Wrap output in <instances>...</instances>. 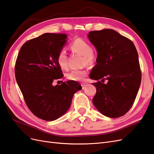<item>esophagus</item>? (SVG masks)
<instances>
[{"label": "esophagus", "instance_id": "34e87169", "mask_svg": "<svg viewBox=\"0 0 154 154\" xmlns=\"http://www.w3.org/2000/svg\"><path fill=\"white\" fill-rule=\"evenodd\" d=\"M81 85H82V89H85V88H86V86H87V84L83 83V84H81Z\"/></svg>", "mask_w": 154, "mask_h": 154}]
</instances>
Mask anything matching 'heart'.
I'll return each instance as SVG.
<instances>
[{"label": "heart", "mask_w": 154, "mask_h": 154, "mask_svg": "<svg viewBox=\"0 0 154 154\" xmlns=\"http://www.w3.org/2000/svg\"><path fill=\"white\" fill-rule=\"evenodd\" d=\"M70 48L75 53L83 55V63L84 65L93 66L97 61V55L93 50L90 44L84 39L78 38L70 44ZM57 63L60 68L66 70L68 68L67 55L65 50H61L59 51L57 56ZM88 70L86 69L74 70L67 74V79L72 81H82L87 76Z\"/></svg>", "instance_id": "b5f03b06"}]
</instances>
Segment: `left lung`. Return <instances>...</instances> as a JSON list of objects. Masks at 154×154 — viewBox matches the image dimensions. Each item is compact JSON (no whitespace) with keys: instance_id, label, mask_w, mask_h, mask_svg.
Returning a JSON list of instances; mask_svg holds the SVG:
<instances>
[{"instance_id":"obj_1","label":"left lung","mask_w":154,"mask_h":154,"mask_svg":"<svg viewBox=\"0 0 154 154\" xmlns=\"http://www.w3.org/2000/svg\"><path fill=\"white\" fill-rule=\"evenodd\" d=\"M88 37L98 54L89 76L97 80L92 84L97 89L93 103L104 116L121 117L132 107L140 85L137 49L130 39L112 29L91 31Z\"/></svg>"}]
</instances>
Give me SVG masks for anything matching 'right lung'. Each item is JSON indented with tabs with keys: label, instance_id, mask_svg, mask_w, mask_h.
Instances as JSON below:
<instances>
[{
	"label": "right lung",
	"instance_id": "right-lung-1",
	"mask_svg": "<svg viewBox=\"0 0 154 154\" xmlns=\"http://www.w3.org/2000/svg\"><path fill=\"white\" fill-rule=\"evenodd\" d=\"M65 34L45 33L27 41L19 51L15 76L25 102L36 117L54 121L69 110L74 94L82 89L76 81L61 85L63 78L57 56L66 42Z\"/></svg>",
	"mask_w": 154,
	"mask_h": 154
}]
</instances>
